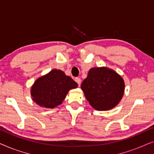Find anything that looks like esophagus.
Masks as SVG:
<instances>
[{
  "mask_svg": "<svg viewBox=\"0 0 154 154\" xmlns=\"http://www.w3.org/2000/svg\"><path fill=\"white\" fill-rule=\"evenodd\" d=\"M75 81L78 83V85H80V84H81V79H80V78L76 77V78H75Z\"/></svg>",
  "mask_w": 154,
  "mask_h": 154,
  "instance_id": "1",
  "label": "esophagus"
}]
</instances>
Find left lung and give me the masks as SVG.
Instances as JSON below:
<instances>
[{
	"mask_svg": "<svg viewBox=\"0 0 154 154\" xmlns=\"http://www.w3.org/2000/svg\"><path fill=\"white\" fill-rule=\"evenodd\" d=\"M81 89L90 104L97 111L113 108L123 97V79L106 67L92 68L81 84Z\"/></svg>",
	"mask_w": 154,
	"mask_h": 154,
	"instance_id": "obj_1",
	"label": "left lung"
}]
</instances>
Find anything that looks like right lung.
<instances>
[{"label": "right lung", "mask_w": 154, "mask_h": 154, "mask_svg": "<svg viewBox=\"0 0 154 154\" xmlns=\"http://www.w3.org/2000/svg\"><path fill=\"white\" fill-rule=\"evenodd\" d=\"M77 85L62 71L53 69L35 82L31 88V96L40 106L52 109L62 104L69 90Z\"/></svg>", "instance_id": "obj_1"}]
</instances>
